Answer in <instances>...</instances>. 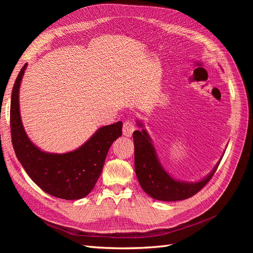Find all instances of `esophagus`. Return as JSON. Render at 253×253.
Wrapping results in <instances>:
<instances>
[{"label":"esophagus","mask_w":253,"mask_h":253,"mask_svg":"<svg viewBox=\"0 0 253 253\" xmlns=\"http://www.w3.org/2000/svg\"><path fill=\"white\" fill-rule=\"evenodd\" d=\"M134 130H135L134 123L132 121H127L123 125V135L130 137V136H132V133H133Z\"/></svg>","instance_id":"esophagus-1"}]
</instances>
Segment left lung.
<instances>
[{
    "mask_svg": "<svg viewBox=\"0 0 253 253\" xmlns=\"http://www.w3.org/2000/svg\"><path fill=\"white\" fill-rule=\"evenodd\" d=\"M141 130L133 133L135 173L140 187L150 197L160 201H180L200 191L213 176L221 158L209 174L198 181H183L172 177L159 160L153 140L144 129V125L136 120Z\"/></svg>",
    "mask_w": 253,
    "mask_h": 253,
    "instance_id": "left-lung-1",
    "label": "left lung"
}]
</instances>
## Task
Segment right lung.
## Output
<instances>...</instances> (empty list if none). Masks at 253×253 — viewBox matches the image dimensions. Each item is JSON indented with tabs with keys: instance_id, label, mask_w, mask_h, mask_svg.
I'll return each mask as SVG.
<instances>
[{
	"instance_id": "add662e5",
	"label": "right lung",
	"mask_w": 253,
	"mask_h": 253,
	"mask_svg": "<svg viewBox=\"0 0 253 253\" xmlns=\"http://www.w3.org/2000/svg\"><path fill=\"white\" fill-rule=\"evenodd\" d=\"M25 63L12 90L10 125L13 148L32 180L45 193L64 200H79L94 188L113 142L122 135V122L100 127L81 147L64 154L44 152L29 138L22 125L19 88Z\"/></svg>"
}]
</instances>
